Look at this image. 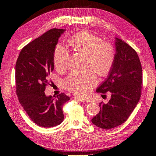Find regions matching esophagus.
<instances>
[{"mask_svg":"<svg viewBox=\"0 0 156 156\" xmlns=\"http://www.w3.org/2000/svg\"><path fill=\"white\" fill-rule=\"evenodd\" d=\"M74 100H75L76 101H80V102H82V103L87 102V101L83 100V99H81V98H78V97H74Z\"/></svg>","mask_w":156,"mask_h":156,"instance_id":"1","label":"esophagus"}]
</instances>
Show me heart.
Instances as JSON below:
<instances>
[{"label": "heart", "mask_w": 156, "mask_h": 156, "mask_svg": "<svg viewBox=\"0 0 156 156\" xmlns=\"http://www.w3.org/2000/svg\"><path fill=\"white\" fill-rule=\"evenodd\" d=\"M68 43L73 48L88 53V66L100 76H107L110 73L116 55L115 47L111 42L103 41L98 35L89 30H83L71 36ZM53 61L59 72L66 70L70 65L69 51L61 45H57L54 51ZM94 69L72 70L64 81L66 88L78 96H87L98 83Z\"/></svg>", "instance_id": "heart-1"}]
</instances>
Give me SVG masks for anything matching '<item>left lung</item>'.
<instances>
[{
  "label": "left lung",
  "instance_id": "obj_1",
  "mask_svg": "<svg viewBox=\"0 0 156 156\" xmlns=\"http://www.w3.org/2000/svg\"><path fill=\"white\" fill-rule=\"evenodd\" d=\"M114 66L97 92L111 93L106 104L100 103V111L92 123L103 129L119 126L128 119L141 96L142 66L136 52L126 42L116 37ZM105 96V95H104Z\"/></svg>",
  "mask_w": 156,
  "mask_h": 156
}]
</instances>
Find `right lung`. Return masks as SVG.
I'll return each instance as SVG.
<instances>
[{
    "instance_id": "add662e5",
    "label": "right lung",
    "mask_w": 156,
    "mask_h": 156,
    "mask_svg": "<svg viewBox=\"0 0 156 156\" xmlns=\"http://www.w3.org/2000/svg\"><path fill=\"white\" fill-rule=\"evenodd\" d=\"M66 30L52 29L23 48L16 64V94L21 106L37 126L51 127L64 120L62 107L70 100L64 93L46 96L45 87L54 69L53 55Z\"/></svg>"
}]
</instances>
